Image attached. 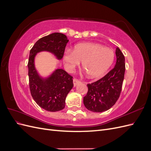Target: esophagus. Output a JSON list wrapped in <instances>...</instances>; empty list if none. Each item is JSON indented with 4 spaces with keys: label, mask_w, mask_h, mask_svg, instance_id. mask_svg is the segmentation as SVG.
<instances>
[{
    "label": "esophagus",
    "mask_w": 151,
    "mask_h": 151,
    "mask_svg": "<svg viewBox=\"0 0 151 151\" xmlns=\"http://www.w3.org/2000/svg\"><path fill=\"white\" fill-rule=\"evenodd\" d=\"M80 83H81L80 81L77 80V79H74V80H73V83H74V87H76L77 84H79Z\"/></svg>",
    "instance_id": "1"
}]
</instances>
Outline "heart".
<instances>
[{
    "instance_id": "b5f03b06",
    "label": "heart",
    "mask_w": 151,
    "mask_h": 151,
    "mask_svg": "<svg viewBox=\"0 0 151 151\" xmlns=\"http://www.w3.org/2000/svg\"><path fill=\"white\" fill-rule=\"evenodd\" d=\"M115 53L109 48L93 43L77 45L74 50H67L63 56L67 70L72 71L80 65L91 78H96L104 75L113 64Z\"/></svg>"
}]
</instances>
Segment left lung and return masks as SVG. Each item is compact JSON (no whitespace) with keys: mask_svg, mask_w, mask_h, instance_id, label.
<instances>
[{"mask_svg":"<svg viewBox=\"0 0 151 151\" xmlns=\"http://www.w3.org/2000/svg\"><path fill=\"white\" fill-rule=\"evenodd\" d=\"M116 62L111 70L93 83L88 86V91L83 103L88 110L103 112L110 109L119 98L125 71V57L120 48H116Z\"/></svg>","mask_w":151,"mask_h":151,"instance_id":"left-lung-1","label":"left lung"}]
</instances>
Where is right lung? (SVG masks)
<instances>
[{
    "instance_id": "add662e5",
    "label": "right lung",
    "mask_w": 151,
    "mask_h": 151,
    "mask_svg": "<svg viewBox=\"0 0 151 151\" xmlns=\"http://www.w3.org/2000/svg\"><path fill=\"white\" fill-rule=\"evenodd\" d=\"M68 41L65 35L54 33L38 40L29 52L28 67L31 94L38 106L48 111H58L65 108L67 96L74 86L72 77L62 68H55L50 75L42 77L35 67V57L40 52H47L60 60Z\"/></svg>"
}]
</instances>
